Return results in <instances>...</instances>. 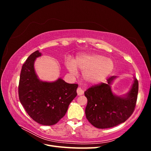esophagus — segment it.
I'll return each mask as SVG.
<instances>
[{
  "mask_svg": "<svg viewBox=\"0 0 151 151\" xmlns=\"http://www.w3.org/2000/svg\"><path fill=\"white\" fill-rule=\"evenodd\" d=\"M77 93L78 96L83 95L84 94V91L81 88V87H79V88L77 89Z\"/></svg>",
  "mask_w": 151,
  "mask_h": 151,
  "instance_id": "obj_1",
  "label": "esophagus"
}]
</instances>
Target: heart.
<instances>
[{
    "label": "heart",
    "mask_w": 151,
    "mask_h": 151,
    "mask_svg": "<svg viewBox=\"0 0 151 151\" xmlns=\"http://www.w3.org/2000/svg\"><path fill=\"white\" fill-rule=\"evenodd\" d=\"M67 67L72 74L77 68L83 71L84 79L91 83H99L111 74L114 68V62L110 58L99 54L81 55L74 61L67 62Z\"/></svg>",
    "instance_id": "heart-1"
}]
</instances>
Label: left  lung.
<instances>
[{"instance_id": "8db88e82", "label": "left lung", "mask_w": 151, "mask_h": 151, "mask_svg": "<svg viewBox=\"0 0 151 151\" xmlns=\"http://www.w3.org/2000/svg\"><path fill=\"white\" fill-rule=\"evenodd\" d=\"M115 77H109L107 84L92 86L84 93L88 99L86 118L98 129L111 128L125 122L134 111L139 91L138 80L135 79L127 97H120L113 94L109 86Z\"/></svg>"}]
</instances>
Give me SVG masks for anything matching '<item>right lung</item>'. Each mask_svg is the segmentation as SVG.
<instances>
[{
    "mask_svg": "<svg viewBox=\"0 0 151 151\" xmlns=\"http://www.w3.org/2000/svg\"><path fill=\"white\" fill-rule=\"evenodd\" d=\"M38 50L31 54L22 65L18 94L22 106L34 121L53 125L64 116L68 105L77 96V84H68L59 78L53 83L40 81L34 69Z\"/></svg>",
    "mask_w": 151,
    "mask_h": 151,
    "instance_id": "right-lung-1",
    "label": "right lung"
}]
</instances>
